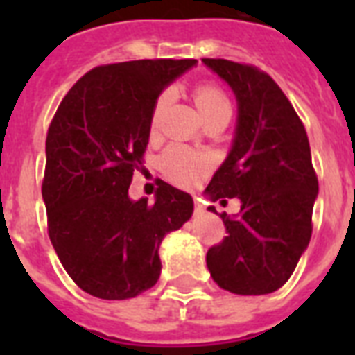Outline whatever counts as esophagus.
I'll use <instances>...</instances> for the list:
<instances>
[{"label":"esophagus","instance_id":"34e87169","mask_svg":"<svg viewBox=\"0 0 355 355\" xmlns=\"http://www.w3.org/2000/svg\"><path fill=\"white\" fill-rule=\"evenodd\" d=\"M195 214H205V206L200 202H195Z\"/></svg>","mask_w":355,"mask_h":355}]
</instances>
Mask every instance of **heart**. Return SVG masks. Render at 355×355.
<instances>
[{"mask_svg": "<svg viewBox=\"0 0 355 355\" xmlns=\"http://www.w3.org/2000/svg\"><path fill=\"white\" fill-rule=\"evenodd\" d=\"M193 99L200 114L205 119L211 114L219 112L223 108H230L227 94L223 92L221 86L216 83H199L193 88ZM169 101L167 94H162L156 99L153 112H150V128L155 130L160 123L162 114L166 110V105ZM162 171L166 173V177L182 188H193L197 184L205 180V177L211 169V158L205 153L182 147V145H171L169 149L162 155Z\"/></svg>", "mask_w": 355, "mask_h": 355, "instance_id": "heart-1", "label": "heart"}]
</instances>
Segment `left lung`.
Segmentation results:
<instances>
[{"mask_svg":"<svg viewBox=\"0 0 355 355\" xmlns=\"http://www.w3.org/2000/svg\"><path fill=\"white\" fill-rule=\"evenodd\" d=\"M202 62L227 80L237 99L232 150L206 193L211 200H241L237 217L221 214L227 237L208 250L206 265L227 291L267 295L289 280L311 239L319 180L308 134L270 75L225 58Z\"/></svg>","mask_w":355,"mask_h":355,"instance_id":"1","label":"left lung"}]
</instances>
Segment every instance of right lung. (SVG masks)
<instances>
[{
  "instance_id": "right-lung-1",
  "label": "right lung",
  "mask_w": 355,
  "mask_h": 355,
  "mask_svg": "<svg viewBox=\"0 0 355 355\" xmlns=\"http://www.w3.org/2000/svg\"><path fill=\"white\" fill-rule=\"evenodd\" d=\"M195 58L107 64L83 75L53 116L46 138L42 197L47 232L71 280L92 297L125 300L160 278L166 234L193 214L186 191L160 182L155 202L130 200L144 167L150 112Z\"/></svg>"
}]
</instances>
